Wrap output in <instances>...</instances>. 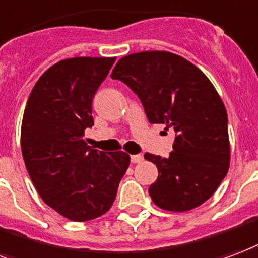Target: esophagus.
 Instances as JSON below:
<instances>
[{
  "label": "esophagus",
  "mask_w": 258,
  "mask_h": 258,
  "mask_svg": "<svg viewBox=\"0 0 258 258\" xmlns=\"http://www.w3.org/2000/svg\"><path fill=\"white\" fill-rule=\"evenodd\" d=\"M142 160H144V157H142L141 154H133V156H131V163L138 164V163H141Z\"/></svg>",
  "instance_id": "obj_1"
}]
</instances>
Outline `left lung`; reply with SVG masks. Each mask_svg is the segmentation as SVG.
<instances>
[{
  "mask_svg": "<svg viewBox=\"0 0 258 258\" xmlns=\"http://www.w3.org/2000/svg\"><path fill=\"white\" fill-rule=\"evenodd\" d=\"M110 78L138 95L150 123L176 133L169 157L145 154L158 169L149 187L154 204L169 212L200 207L230 168L227 110L215 86L190 61L163 50L121 57Z\"/></svg>",
  "mask_w": 258,
  "mask_h": 258,
  "instance_id": "8db88e82",
  "label": "left lung"
}]
</instances>
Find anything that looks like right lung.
<instances>
[{
  "label": "right lung",
  "mask_w": 258,
  "mask_h": 258,
  "mask_svg": "<svg viewBox=\"0 0 258 258\" xmlns=\"http://www.w3.org/2000/svg\"><path fill=\"white\" fill-rule=\"evenodd\" d=\"M116 57H74L38 79L24 109L20 133L28 175L43 202L72 221L109 211L130 156L100 152L85 141L94 125L91 102Z\"/></svg>",
  "instance_id": "obj_1"
}]
</instances>
